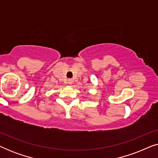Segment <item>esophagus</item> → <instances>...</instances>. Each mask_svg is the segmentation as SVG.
Segmentation results:
<instances>
[{"label": "esophagus", "mask_w": 158, "mask_h": 158, "mask_svg": "<svg viewBox=\"0 0 158 158\" xmlns=\"http://www.w3.org/2000/svg\"><path fill=\"white\" fill-rule=\"evenodd\" d=\"M73 79H68V83L70 84V85H71V84H73Z\"/></svg>", "instance_id": "34e87169"}]
</instances>
